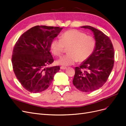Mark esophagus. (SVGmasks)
Segmentation results:
<instances>
[{
  "instance_id": "1",
  "label": "esophagus",
  "mask_w": 126,
  "mask_h": 126,
  "mask_svg": "<svg viewBox=\"0 0 126 126\" xmlns=\"http://www.w3.org/2000/svg\"><path fill=\"white\" fill-rule=\"evenodd\" d=\"M67 68L66 67H63V66H61L60 67V69H62V70H65V69H66Z\"/></svg>"
}]
</instances>
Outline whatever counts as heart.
Returning <instances> with one entry per match:
<instances>
[{"mask_svg":"<svg viewBox=\"0 0 126 126\" xmlns=\"http://www.w3.org/2000/svg\"><path fill=\"white\" fill-rule=\"evenodd\" d=\"M96 46V41L93 36L72 29L64 32L62 39H54L51 42V49L55 56H60L66 51V47H69V54L57 61L60 64L68 66L78 61L81 63L87 60L93 54Z\"/></svg>","mask_w":126,"mask_h":126,"instance_id":"obj_1","label":"heart"}]
</instances>
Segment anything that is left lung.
Masks as SVG:
<instances>
[{
	"label": "left lung",
	"instance_id": "obj_1",
	"mask_svg": "<svg viewBox=\"0 0 126 126\" xmlns=\"http://www.w3.org/2000/svg\"><path fill=\"white\" fill-rule=\"evenodd\" d=\"M81 28L93 32L96 46L92 56L75 68L73 84L82 92H92L101 88L109 77L114 67V49L110 38L102 31L88 25Z\"/></svg>",
	"mask_w": 126,
	"mask_h": 126
}]
</instances>
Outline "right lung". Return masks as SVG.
<instances>
[{"label": "right lung", "instance_id": "1", "mask_svg": "<svg viewBox=\"0 0 126 126\" xmlns=\"http://www.w3.org/2000/svg\"><path fill=\"white\" fill-rule=\"evenodd\" d=\"M63 28L35 26L22 34L12 55L13 70L22 86L32 93L45 91L51 84L59 66L47 67L54 62L51 42Z\"/></svg>", "mask_w": 126, "mask_h": 126}]
</instances>
